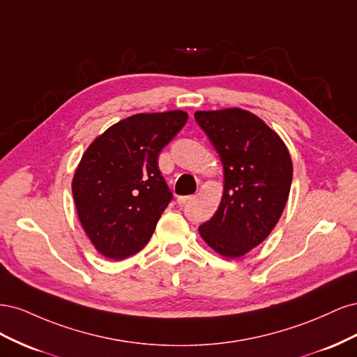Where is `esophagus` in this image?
Wrapping results in <instances>:
<instances>
[{
    "label": "esophagus",
    "mask_w": 357,
    "mask_h": 357,
    "mask_svg": "<svg viewBox=\"0 0 357 357\" xmlns=\"http://www.w3.org/2000/svg\"><path fill=\"white\" fill-rule=\"evenodd\" d=\"M190 199H192V195H189V197H177V204L183 205V204H186Z\"/></svg>",
    "instance_id": "34e87169"
}]
</instances>
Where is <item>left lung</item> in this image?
<instances>
[{"instance_id": "1", "label": "left lung", "mask_w": 357, "mask_h": 357, "mask_svg": "<svg viewBox=\"0 0 357 357\" xmlns=\"http://www.w3.org/2000/svg\"><path fill=\"white\" fill-rule=\"evenodd\" d=\"M195 121L223 164V197L199 234L214 252L240 257L282 218L294 167L289 150L262 119L241 109L197 112Z\"/></svg>"}]
</instances>
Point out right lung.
Returning <instances> with one entry per match:
<instances>
[{
    "label": "right lung",
    "mask_w": 357,
    "mask_h": 357,
    "mask_svg": "<svg viewBox=\"0 0 357 357\" xmlns=\"http://www.w3.org/2000/svg\"><path fill=\"white\" fill-rule=\"evenodd\" d=\"M188 122V113H139L110 126L86 149L74 172L80 223L102 256L122 261L153 235L172 193L158 156Z\"/></svg>",
    "instance_id": "1"
}]
</instances>
